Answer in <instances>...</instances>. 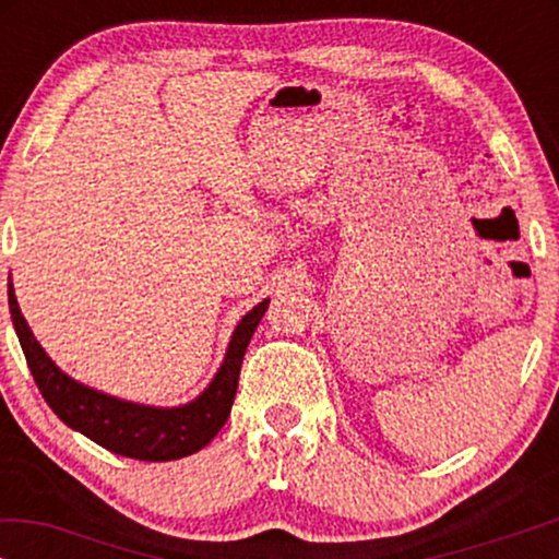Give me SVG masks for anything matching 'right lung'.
Instances as JSON below:
<instances>
[{
    "mask_svg": "<svg viewBox=\"0 0 559 559\" xmlns=\"http://www.w3.org/2000/svg\"><path fill=\"white\" fill-rule=\"evenodd\" d=\"M10 312L20 346L25 350L29 373L37 389L50 404V409L68 427L79 430L111 453L134 457V461H178L209 445L231 415V404L239 389V371L243 354L254 335L259 320L266 312L270 300L259 302L254 310L241 318L228 346L226 361L211 381V386L195 402L175 409H155L144 404L114 400L66 377L48 354L35 341L25 318H22L17 297L10 285Z\"/></svg>",
    "mask_w": 559,
    "mask_h": 559,
    "instance_id": "1",
    "label": "right lung"
}]
</instances>
